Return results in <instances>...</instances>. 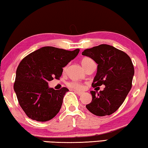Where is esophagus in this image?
<instances>
[{"instance_id": "1", "label": "esophagus", "mask_w": 148, "mask_h": 148, "mask_svg": "<svg viewBox=\"0 0 148 148\" xmlns=\"http://www.w3.org/2000/svg\"><path fill=\"white\" fill-rule=\"evenodd\" d=\"M75 92H76V94H78V95H82V94H83V92H78V91H75Z\"/></svg>"}]
</instances>
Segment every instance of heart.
I'll return each mask as SVG.
<instances>
[{"instance_id":"obj_1","label":"heart","mask_w":148,"mask_h":148,"mask_svg":"<svg viewBox=\"0 0 148 148\" xmlns=\"http://www.w3.org/2000/svg\"><path fill=\"white\" fill-rule=\"evenodd\" d=\"M93 62L94 61L90 58H82V60H81V64L83 66V67L86 69V68L92 62ZM66 69V67L64 68V70ZM67 86L70 88H72V89L77 90H82L84 88V86L82 84L77 81L68 82L67 83Z\"/></svg>"}]
</instances>
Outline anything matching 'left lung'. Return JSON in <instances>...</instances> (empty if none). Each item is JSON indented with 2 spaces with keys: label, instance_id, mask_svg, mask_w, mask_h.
<instances>
[{
  "label": "left lung",
  "instance_id": "1",
  "mask_svg": "<svg viewBox=\"0 0 148 148\" xmlns=\"http://www.w3.org/2000/svg\"><path fill=\"white\" fill-rule=\"evenodd\" d=\"M82 54L89 56L98 64L92 87L105 85L103 90L91 91L92 100L86 106L94 115L109 116L120 106L132 86L134 68L126 53L108 45H100L84 50Z\"/></svg>",
  "mask_w": 148,
  "mask_h": 148
}]
</instances>
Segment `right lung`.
<instances>
[{
  "instance_id": "add662e5",
  "label": "right lung",
  "mask_w": 148,
  "mask_h": 148,
  "mask_svg": "<svg viewBox=\"0 0 148 148\" xmlns=\"http://www.w3.org/2000/svg\"><path fill=\"white\" fill-rule=\"evenodd\" d=\"M78 48L70 51L45 46L25 56L18 66L14 90L18 103L28 118L38 122L51 120L58 113L67 88H48V82L59 80L62 68L78 55Z\"/></svg>"
}]
</instances>
